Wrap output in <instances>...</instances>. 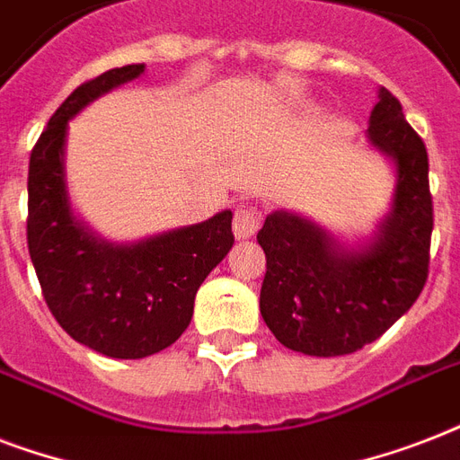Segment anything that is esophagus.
Returning a JSON list of instances; mask_svg holds the SVG:
<instances>
[{"instance_id": "1", "label": "esophagus", "mask_w": 460, "mask_h": 460, "mask_svg": "<svg viewBox=\"0 0 460 460\" xmlns=\"http://www.w3.org/2000/svg\"><path fill=\"white\" fill-rule=\"evenodd\" d=\"M260 229V212L255 208H238L236 215H234V234H236L238 241L243 238H252L255 231Z\"/></svg>"}]
</instances>
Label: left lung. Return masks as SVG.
<instances>
[{
	"label": "left lung",
	"mask_w": 460,
	"mask_h": 460,
	"mask_svg": "<svg viewBox=\"0 0 460 460\" xmlns=\"http://www.w3.org/2000/svg\"><path fill=\"white\" fill-rule=\"evenodd\" d=\"M367 138L396 166L392 212L370 243L343 248L314 222L281 209L258 234L267 258L262 320L277 341L305 356L356 353L408 313L428 281L435 226L428 150L386 88Z\"/></svg>",
	"instance_id": "8db88e82"
}]
</instances>
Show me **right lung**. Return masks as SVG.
Returning a JSON list of instances; mask_svg holds the SVG:
<instances>
[{"label":"right lung","instance_id":"right-lung-1","mask_svg":"<svg viewBox=\"0 0 460 460\" xmlns=\"http://www.w3.org/2000/svg\"><path fill=\"white\" fill-rule=\"evenodd\" d=\"M146 64L110 68L71 93L38 138L28 166V252L61 329L110 358L153 356L193 317L198 288L234 245L231 209L138 243H107L75 219L64 179L68 121Z\"/></svg>","mask_w":460,"mask_h":460}]
</instances>
